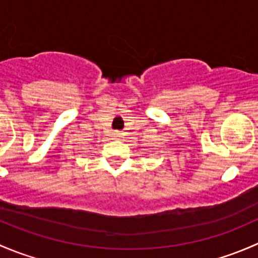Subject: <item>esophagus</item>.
<instances>
[{
  "label": "esophagus",
  "instance_id": "esophagus-1",
  "mask_svg": "<svg viewBox=\"0 0 258 258\" xmlns=\"http://www.w3.org/2000/svg\"><path fill=\"white\" fill-rule=\"evenodd\" d=\"M113 137L114 139H118V137H121V134L119 132H113Z\"/></svg>",
  "mask_w": 258,
  "mask_h": 258
}]
</instances>
